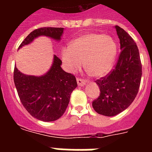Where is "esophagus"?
I'll list each match as a JSON object with an SVG mask.
<instances>
[{
  "mask_svg": "<svg viewBox=\"0 0 152 152\" xmlns=\"http://www.w3.org/2000/svg\"><path fill=\"white\" fill-rule=\"evenodd\" d=\"M76 80H77V83H78L79 86H83V84L87 82V80H83V79L79 78V77L76 78Z\"/></svg>",
  "mask_w": 152,
  "mask_h": 152,
  "instance_id": "esophagus-1",
  "label": "esophagus"
}]
</instances>
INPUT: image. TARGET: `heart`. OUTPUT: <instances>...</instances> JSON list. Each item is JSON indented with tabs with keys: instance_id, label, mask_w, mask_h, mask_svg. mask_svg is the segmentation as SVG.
<instances>
[{
	"instance_id": "heart-1",
	"label": "heart",
	"mask_w": 152,
	"mask_h": 152,
	"mask_svg": "<svg viewBox=\"0 0 152 152\" xmlns=\"http://www.w3.org/2000/svg\"><path fill=\"white\" fill-rule=\"evenodd\" d=\"M117 55V44L113 38L101 34H85L75 39L70 49L61 51V57L69 71L75 72L84 61L86 70L100 77L110 71Z\"/></svg>"
}]
</instances>
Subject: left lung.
Returning <instances> with one entry per match:
<instances>
[{"mask_svg": "<svg viewBox=\"0 0 152 152\" xmlns=\"http://www.w3.org/2000/svg\"><path fill=\"white\" fill-rule=\"evenodd\" d=\"M120 39L121 51L117 63L106 76L95 81L99 96L92 106L101 115L115 116L131 105L139 91L142 64L137 43L121 27L115 26Z\"/></svg>", "mask_w": 152, "mask_h": 152, "instance_id": "8db88e82", "label": "left lung"}]
</instances>
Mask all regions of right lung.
<instances>
[{
  "label": "right lung",
  "instance_id": "obj_1",
  "mask_svg": "<svg viewBox=\"0 0 152 152\" xmlns=\"http://www.w3.org/2000/svg\"><path fill=\"white\" fill-rule=\"evenodd\" d=\"M63 27H40L31 32L19 49L31 43L40 35L60 40ZM61 61L56 55L50 71L42 76H27L16 67L13 79L20 99L27 111L34 118L43 121H53L61 117L69 105L72 92L77 87L73 74L64 72Z\"/></svg>",
  "mask_w": 152,
  "mask_h": 152
}]
</instances>
